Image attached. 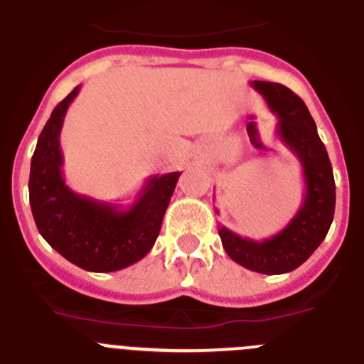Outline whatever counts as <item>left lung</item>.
<instances>
[{"label": "left lung", "mask_w": 364, "mask_h": 364, "mask_svg": "<svg viewBox=\"0 0 364 364\" xmlns=\"http://www.w3.org/2000/svg\"><path fill=\"white\" fill-rule=\"evenodd\" d=\"M251 86L262 93L271 112L278 117V139L298 156L305 195L294 218L271 238L262 242L243 238L225 225H220L218 235L229 258L242 267L262 274H283L298 269L325 240L334 220V173L305 102L278 82L252 81Z\"/></svg>", "instance_id": "left-lung-1"}]
</instances>
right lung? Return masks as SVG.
I'll return each mask as SVG.
<instances>
[{
    "instance_id": "right-lung-1",
    "label": "right lung",
    "mask_w": 364,
    "mask_h": 364,
    "mask_svg": "<svg viewBox=\"0 0 364 364\" xmlns=\"http://www.w3.org/2000/svg\"><path fill=\"white\" fill-rule=\"evenodd\" d=\"M79 90L53 108L39 135L30 162V208L39 235L63 258L90 272L121 271L155 245L180 171L149 176L129 208L72 191L63 176L59 135Z\"/></svg>"
}]
</instances>
